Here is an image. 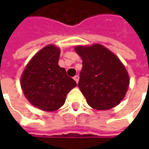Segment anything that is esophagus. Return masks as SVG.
Listing matches in <instances>:
<instances>
[{
	"instance_id": "1",
	"label": "esophagus",
	"mask_w": 149,
	"mask_h": 149,
	"mask_svg": "<svg viewBox=\"0 0 149 149\" xmlns=\"http://www.w3.org/2000/svg\"><path fill=\"white\" fill-rule=\"evenodd\" d=\"M74 79L75 80L76 83H78V82H79V75H75V76L74 77Z\"/></svg>"
}]
</instances>
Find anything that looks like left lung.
Instances as JSON below:
<instances>
[{"instance_id":"8db88e82","label":"left lung","mask_w":149,"mask_h":149,"mask_svg":"<svg viewBox=\"0 0 149 149\" xmlns=\"http://www.w3.org/2000/svg\"><path fill=\"white\" fill-rule=\"evenodd\" d=\"M83 60L78 86L90 107L108 110L123 100L129 85V76L120 60L104 46H76Z\"/></svg>"}]
</instances>
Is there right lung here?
<instances>
[{
  "label": "right lung",
  "mask_w": 149,
  "mask_h": 149,
  "mask_svg": "<svg viewBox=\"0 0 149 149\" xmlns=\"http://www.w3.org/2000/svg\"><path fill=\"white\" fill-rule=\"evenodd\" d=\"M60 54V48L46 45L33 56L21 75L20 85L26 98L44 111L60 109L67 94L77 85L59 65Z\"/></svg>",
  "instance_id": "right-lung-1"
}]
</instances>
